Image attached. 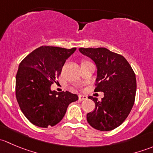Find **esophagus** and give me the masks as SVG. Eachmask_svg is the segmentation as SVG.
<instances>
[{
	"label": "esophagus",
	"instance_id": "1",
	"mask_svg": "<svg viewBox=\"0 0 153 153\" xmlns=\"http://www.w3.org/2000/svg\"><path fill=\"white\" fill-rule=\"evenodd\" d=\"M78 99H79V101H85V100L87 99V97L86 96V95H80L79 96H78Z\"/></svg>",
	"mask_w": 153,
	"mask_h": 153
}]
</instances>
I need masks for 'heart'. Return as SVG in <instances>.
Returning a JSON list of instances; mask_svg holds the SVG:
<instances>
[{
  "label": "heart",
  "instance_id": "1",
  "mask_svg": "<svg viewBox=\"0 0 153 153\" xmlns=\"http://www.w3.org/2000/svg\"><path fill=\"white\" fill-rule=\"evenodd\" d=\"M84 62H85V61H84Z\"/></svg>",
  "mask_w": 153,
  "mask_h": 153
}]
</instances>
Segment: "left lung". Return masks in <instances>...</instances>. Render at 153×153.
<instances>
[{"mask_svg": "<svg viewBox=\"0 0 153 153\" xmlns=\"http://www.w3.org/2000/svg\"><path fill=\"white\" fill-rule=\"evenodd\" d=\"M79 51L96 65L95 92H104L101 101L88 97L95 108L86 114L87 122L98 130H112L124 122L133 106L137 87L135 72L124 57L106 48H80Z\"/></svg>", "mask_w": 153, "mask_h": 153, "instance_id": "8db88e82", "label": "left lung"}]
</instances>
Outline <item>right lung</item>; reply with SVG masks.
Here are the masks:
<instances>
[{"instance_id": "1", "label": "right lung", "mask_w": 153, "mask_h": 153, "mask_svg": "<svg viewBox=\"0 0 153 153\" xmlns=\"http://www.w3.org/2000/svg\"><path fill=\"white\" fill-rule=\"evenodd\" d=\"M76 50L41 47L20 64L16 75V98L26 118L39 127L53 126L64 118L68 106L78 100L76 94L56 92L51 85L61 75L66 61Z\"/></svg>"}]
</instances>
